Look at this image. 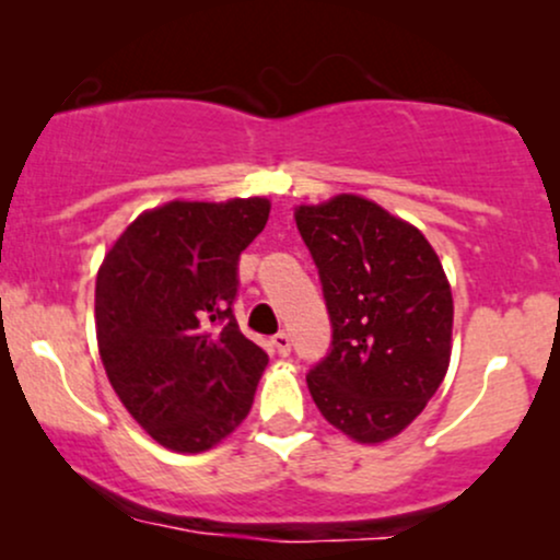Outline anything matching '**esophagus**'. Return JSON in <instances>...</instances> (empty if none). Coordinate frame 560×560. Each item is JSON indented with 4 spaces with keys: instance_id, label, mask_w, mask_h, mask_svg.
<instances>
[{
    "instance_id": "obj_1",
    "label": "esophagus",
    "mask_w": 560,
    "mask_h": 560,
    "mask_svg": "<svg viewBox=\"0 0 560 560\" xmlns=\"http://www.w3.org/2000/svg\"><path fill=\"white\" fill-rule=\"evenodd\" d=\"M271 352L279 358H287L289 352H292V342H289L287 334H276V337L271 339Z\"/></svg>"
}]
</instances>
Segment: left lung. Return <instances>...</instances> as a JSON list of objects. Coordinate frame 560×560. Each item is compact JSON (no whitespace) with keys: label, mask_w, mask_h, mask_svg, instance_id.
<instances>
[{"label":"left lung","mask_w":560,"mask_h":560,"mask_svg":"<svg viewBox=\"0 0 560 560\" xmlns=\"http://www.w3.org/2000/svg\"><path fill=\"white\" fill-rule=\"evenodd\" d=\"M318 266L331 352L307 389L334 429L378 445L413 423L453 352V292L434 247L374 199L337 195L294 208Z\"/></svg>","instance_id":"obj_1"}]
</instances>
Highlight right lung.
I'll list each match as a JSON object with an SVG mask.
<instances>
[{
    "label": "right lung",
    "instance_id": "add662e5",
    "mask_svg": "<svg viewBox=\"0 0 560 560\" xmlns=\"http://www.w3.org/2000/svg\"><path fill=\"white\" fill-rule=\"evenodd\" d=\"M266 197L173 199L144 210L96 271L100 358L158 445L205 453L253 408L268 355L236 326V262L266 229Z\"/></svg>",
    "mask_w": 560,
    "mask_h": 560
}]
</instances>
